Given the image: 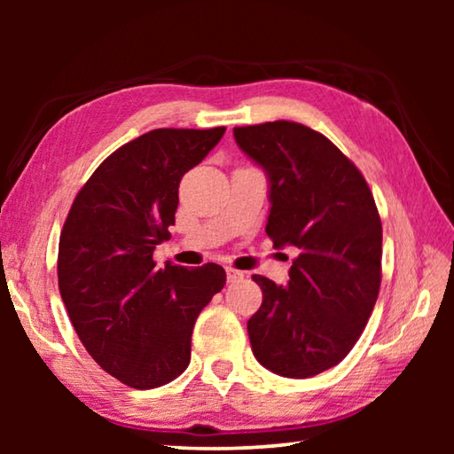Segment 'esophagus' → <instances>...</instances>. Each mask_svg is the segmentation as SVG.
I'll return each mask as SVG.
<instances>
[{"instance_id": "esophagus-1", "label": "esophagus", "mask_w": 454, "mask_h": 454, "mask_svg": "<svg viewBox=\"0 0 454 454\" xmlns=\"http://www.w3.org/2000/svg\"><path fill=\"white\" fill-rule=\"evenodd\" d=\"M226 278H228L230 284H232V282H240V280L244 278V272L236 270V268H226Z\"/></svg>"}]
</instances>
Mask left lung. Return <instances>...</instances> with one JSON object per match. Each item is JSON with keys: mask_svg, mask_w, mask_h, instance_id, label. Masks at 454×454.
<instances>
[{"mask_svg": "<svg viewBox=\"0 0 454 454\" xmlns=\"http://www.w3.org/2000/svg\"><path fill=\"white\" fill-rule=\"evenodd\" d=\"M270 178L266 234L296 246L288 286L254 274L262 304L248 320L256 360L286 379L336 366L363 334L382 278V224L358 168L317 129L288 120L234 128Z\"/></svg>", "mask_w": 454, "mask_h": 454, "instance_id": "obj_1", "label": "left lung"}]
</instances>
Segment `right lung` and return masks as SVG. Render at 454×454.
<instances>
[{
	"label": "right lung",
	"instance_id": "1",
	"mask_svg": "<svg viewBox=\"0 0 454 454\" xmlns=\"http://www.w3.org/2000/svg\"><path fill=\"white\" fill-rule=\"evenodd\" d=\"M226 128H158L110 153L75 196L59 234L61 301L90 356L137 390L162 387L190 364L198 314L224 288V268L166 264L182 176Z\"/></svg>",
	"mask_w": 454,
	"mask_h": 454
}]
</instances>
